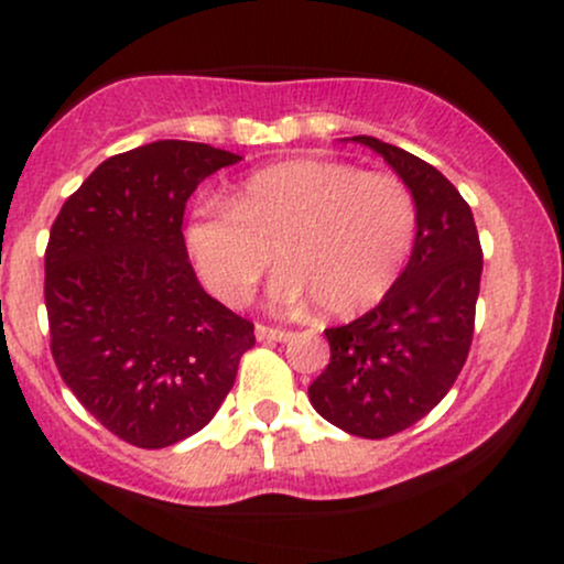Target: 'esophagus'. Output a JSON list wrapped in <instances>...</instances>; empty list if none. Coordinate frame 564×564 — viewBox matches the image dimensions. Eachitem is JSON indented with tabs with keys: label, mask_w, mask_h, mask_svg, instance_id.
<instances>
[{
	"label": "esophagus",
	"mask_w": 564,
	"mask_h": 564,
	"mask_svg": "<svg viewBox=\"0 0 564 564\" xmlns=\"http://www.w3.org/2000/svg\"><path fill=\"white\" fill-rule=\"evenodd\" d=\"M257 339L260 341H286L291 339V332L278 326H264V323H257Z\"/></svg>",
	"instance_id": "1"
}]
</instances>
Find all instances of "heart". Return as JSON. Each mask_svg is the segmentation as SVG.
I'll return each mask as SVG.
<instances>
[{"instance_id":"b5f03b06","label":"heart","mask_w":564,"mask_h":564,"mask_svg":"<svg viewBox=\"0 0 564 564\" xmlns=\"http://www.w3.org/2000/svg\"><path fill=\"white\" fill-rule=\"evenodd\" d=\"M416 200L403 180L328 159H291L236 185L230 206H200L185 238L217 300L241 307L270 260L283 307L310 300L355 318L390 294L416 241Z\"/></svg>"}]
</instances>
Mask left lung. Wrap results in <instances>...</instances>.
I'll list each match as a JSON object with an SVG mask.
<instances>
[{
    "instance_id": "obj_1",
    "label": "left lung",
    "mask_w": 564,
    "mask_h": 564,
    "mask_svg": "<svg viewBox=\"0 0 564 564\" xmlns=\"http://www.w3.org/2000/svg\"><path fill=\"white\" fill-rule=\"evenodd\" d=\"M416 200V241L390 294L347 326L326 328L332 360L310 403L349 435L381 440L424 419L462 373L475 334L482 249L462 193L403 148L368 134Z\"/></svg>"
}]
</instances>
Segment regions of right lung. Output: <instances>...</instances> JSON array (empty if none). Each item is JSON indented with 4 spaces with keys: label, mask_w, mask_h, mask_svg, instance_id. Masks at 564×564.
Instances as JSON below:
<instances>
[{
    "label": "right lung",
    "mask_w": 564,
    "mask_h": 564,
    "mask_svg": "<svg viewBox=\"0 0 564 564\" xmlns=\"http://www.w3.org/2000/svg\"><path fill=\"white\" fill-rule=\"evenodd\" d=\"M238 161L206 142H148L102 161L50 230L44 304L57 371L138 448L204 430L254 347V323L200 289L183 238L200 180Z\"/></svg>",
    "instance_id": "right-lung-1"
}]
</instances>
